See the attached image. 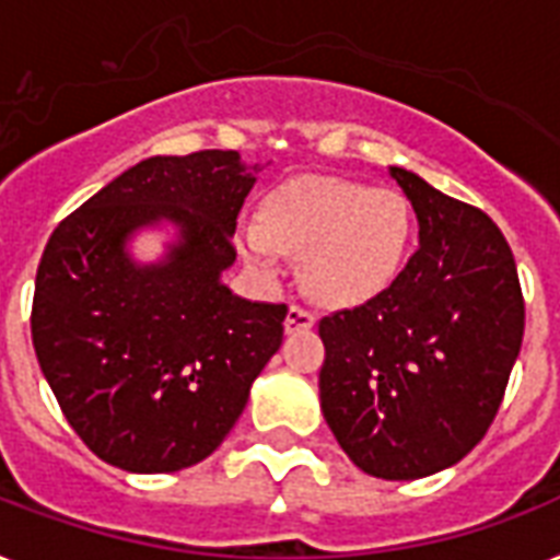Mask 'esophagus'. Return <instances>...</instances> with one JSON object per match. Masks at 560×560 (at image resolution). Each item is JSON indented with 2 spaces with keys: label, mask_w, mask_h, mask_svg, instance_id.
<instances>
[{
  "label": "esophagus",
  "mask_w": 560,
  "mask_h": 560,
  "mask_svg": "<svg viewBox=\"0 0 560 560\" xmlns=\"http://www.w3.org/2000/svg\"><path fill=\"white\" fill-rule=\"evenodd\" d=\"M316 325V316L302 305H290L288 316H284V331L293 334V331H307V328H314Z\"/></svg>",
  "instance_id": "esophagus-1"
}]
</instances>
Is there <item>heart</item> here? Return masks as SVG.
Instances as JSON below:
<instances>
[{"instance_id": "b5f03b06", "label": "heart", "mask_w": 560, "mask_h": 560, "mask_svg": "<svg viewBox=\"0 0 560 560\" xmlns=\"http://www.w3.org/2000/svg\"><path fill=\"white\" fill-rule=\"evenodd\" d=\"M412 226V206L395 188L302 177L272 194L264 223L241 229V246L261 272L279 270L281 253H305L307 290L328 305L349 307L398 279Z\"/></svg>"}]
</instances>
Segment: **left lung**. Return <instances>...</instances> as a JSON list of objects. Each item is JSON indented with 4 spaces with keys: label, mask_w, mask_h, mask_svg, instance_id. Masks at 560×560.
Returning <instances> with one entry per match:
<instances>
[{
    "label": "left lung",
    "mask_w": 560,
    "mask_h": 560,
    "mask_svg": "<svg viewBox=\"0 0 560 560\" xmlns=\"http://www.w3.org/2000/svg\"><path fill=\"white\" fill-rule=\"evenodd\" d=\"M418 218V249L389 288L323 316V416L360 470L421 479L468 456L521 354L517 264L486 211L389 168Z\"/></svg>",
    "instance_id": "1"
}]
</instances>
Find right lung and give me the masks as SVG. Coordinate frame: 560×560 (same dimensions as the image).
<instances>
[{"instance_id": "obj_1", "label": "right lung", "mask_w": 560, "mask_h": 560, "mask_svg": "<svg viewBox=\"0 0 560 560\" xmlns=\"http://www.w3.org/2000/svg\"><path fill=\"white\" fill-rule=\"evenodd\" d=\"M255 174L237 151L151 156L48 237L31 340L66 421L107 465L171 474L211 456L279 351L288 305L220 281ZM160 219L180 229L178 244L136 265L126 241Z\"/></svg>"}]
</instances>
